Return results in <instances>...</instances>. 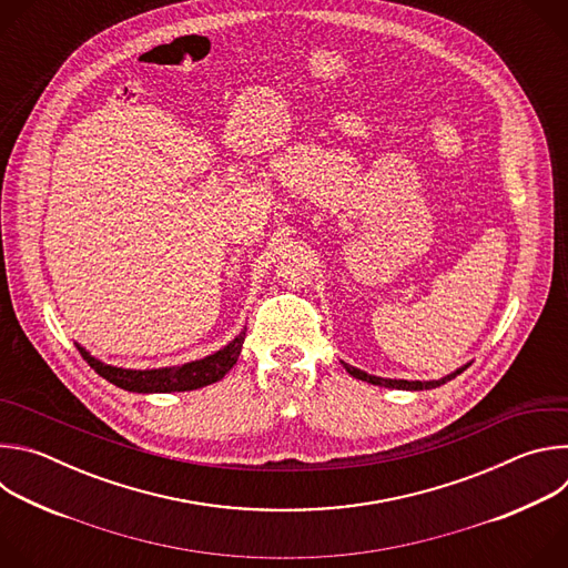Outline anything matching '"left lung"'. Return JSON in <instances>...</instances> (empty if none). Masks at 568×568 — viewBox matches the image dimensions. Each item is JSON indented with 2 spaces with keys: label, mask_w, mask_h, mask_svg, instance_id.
<instances>
[{
  "label": "left lung",
  "mask_w": 568,
  "mask_h": 568,
  "mask_svg": "<svg viewBox=\"0 0 568 568\" xmlns=\"http://www.w3.org/2000/svg\"><path fill=\"white\" fill-rule=\"evenodd\" d=\"M467 366H469V364L460 366L458 371H454V373H449V375H445V377H440V379H432V382H418V379H416V382H409V379H386V377L368 375V373H364V371H359V368H355V366H351V364H344V368H346L353 377H357V379H362V382H368V384H375V386H386V388H402V390H425V388H436V386H440V384H445V382L454 379L456 375H460Z\"/></svg>",
  "instance_id": "1"
}]
</instances>
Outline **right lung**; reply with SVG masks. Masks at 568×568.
Returning <instances> with one entry per match:
<instances>
[{
	"label": "right lung",
	"instance_id": "obj_1",
	"mask_svg": "<svg viewBox=\"0 0 568 568\" xmlns=\"http://www.w3.org/2000/svg\"><path fill=\"white\" fill-rule=\"evenodd\" d=\"M245 335H247V328L242 331L231 344H226L224 348H220L217 353L204 359H195V362H189L182 366H169V368H150V371L116 368L99 362L83 346H78V351L101 377H105L119 388H125L132 393H173V390L202 388L222 379L237 362L242 344H245Z\"/></svg>",
	"mask_w": 568,
	"mask_h": 568
}]
</instances>
